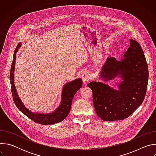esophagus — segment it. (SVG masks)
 Listing matches in <instances>:
<instances>
[{"label": "esophagus", "mask_w": 156, "mask_h": 156, "mask_svg": "<svg viewBox=\"0 0 156 156\" xmlns=\"http://www.w3.org/2000/svg\"><path fill=\"white\" fill-rule=\"evenodd\" d=\"M81 78H82V80H83V83H84V84H86L89 80H90V74H89V73H87V72L84 73L82 75Z\"/></svg>", "instance_id": "1"}]
</instances>
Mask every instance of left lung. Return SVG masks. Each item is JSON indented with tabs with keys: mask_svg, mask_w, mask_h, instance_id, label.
<instances>
[{
	"mask_svg": "<svg viewBox=\"0 0 156 156\" xmlns=\"http://www.w3.org/2000/svg\"><path fill=\"white\" fill-rule=\"evenodd\" d=\"M123 58H107L99 73V79L108 81L120 77L118 90L107 84L91 81L87 86L93 91V104L98 115L104 121L126 119L143 103L148 83V67L140 44L130 39Z\"/></svg>",
	"mask_w": 156,
	"mask_h": 156,
	"instance_id": "8db88e82",
	"label": "left lung"
}]
</instances>
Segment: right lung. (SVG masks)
<instances>
[{
  "label": "right lung",
  "mask_w": 156,
  "mask_h": 156,
  "mask_svg": "<svg viewBox=\"0 0 156 156\" xmlns=\"http://www.w3.org/2000/svg\"><path fill=\"white\" fill-rule=\"evenodd\" d=\"M21 46L19 43L15 50L12 64L10 70V80L11 84L12 94L13 101L19 110L28 118L36 123L42 125L54 124L63 121L70 113L72 100L74 95L82 87L83 82L81 78H78L64 84L62 91L61 102L59 106L51 113H34L27 108L19 98L17 91L14 84V72L16 61V54Z\"/></svg>",
  "instance_id": "add662e5"
}]
</instances>
